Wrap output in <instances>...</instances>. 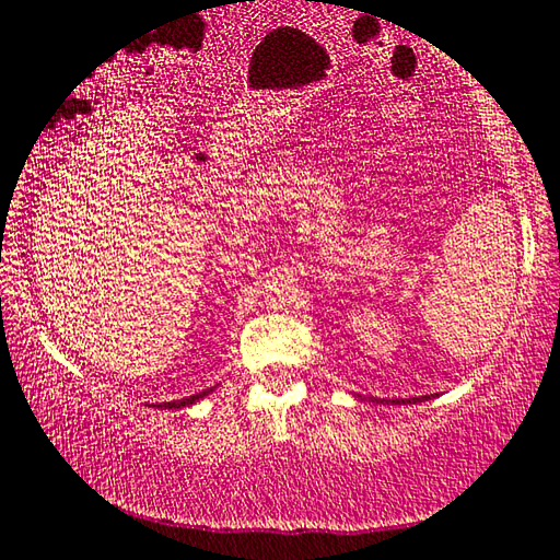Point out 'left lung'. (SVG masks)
<instances>
[{"label": "left lung", "mask_w": 560, "mask_h": 560, "mask_svg": "<svg viewBox=\"0 0 560 560\" xmlns=\"http://www.w3.org/2000/svg\"><path fill=\"white\" fill-rule=\"evenodd\" d=\"M423 399H429V396H423ZM380 401H389V399H380ZM394 404H399V399H392ZM404 404H411V401H419V399H401Z\"/></svg>", "instance_id": "8db88e82"}]
</instances>
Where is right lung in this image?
<instances>
[{"label":"right lung","mask_w":560,"mask_h":560,"mask_svg":"<svg viewBox=\"0 0 560 560\" xmlns=\"http://www.w3.org/2000/svg\"><path fill=\"white\" fill-rule=\"evenodd\" d=\"M212 389H206V392H198V394H192V396H188V399H180V401H166V404H159L161 409H183V406H190V404H196L198 399H202V396H208Z\"/></svg>","instance_id":"right-lung-1"}]
</instances>
